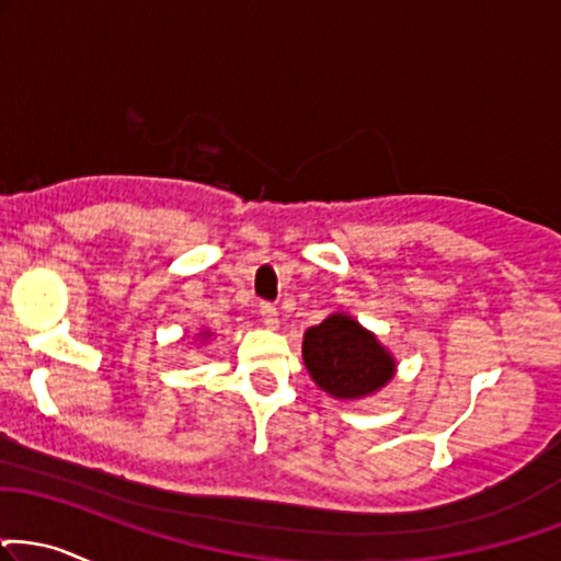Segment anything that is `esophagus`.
Segmentation results:
<instances>
[{"mask_svg":"<svg viewBox=\"0 0 561 561\" xmlns=\"http://www.w3.org/2000/svg\"><path fill=\"white\" fill-rule=\"evenodd\" d=\"M259 313H261L263 327H268V329H279V313H276V308L272 306V302H261Z\"/></svg>","mask_w":561,"mask_h":561,"instance_id":"obj_1","label":"esophagus"}]
</instances>
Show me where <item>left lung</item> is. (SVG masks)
I'll list each match as a JSON object with an SVG mask.
<instances>
[{
    "instance_id": "1",
    "label": "left lung",
    "mask_w": 561,
    "mask_h": 561,
    "mask_svg": "<svg viewBox=\"0 0 561 561\" xmlns=\"http://www.w3.org/2000/svg\"><path fill=\"white\" fill-rule=\"evenodd\" d=\"M302 363L316 387L342 402L374 397L397 374V357L345 310L302 334Z\"/></svg>"
}]
</instances>
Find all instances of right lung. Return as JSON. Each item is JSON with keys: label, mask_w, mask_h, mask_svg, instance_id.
Listing matches in <instances>:
<instances>
[{"label": "right lung", "mask_w": 561, "mask_h": 561, "mask_svg": "<svg viewBox=\"0 0 561 561\" xmlns=\"http://www.w3.org/2000/svg\"><path fill=\"white\" fill-rule=\"evenodd\" d=\"M211 336H214V332H208V329H201V332L195 334V340H198V342H208V340H211Z\"/></svg>", "instance_id": "1"}]
</instances>
